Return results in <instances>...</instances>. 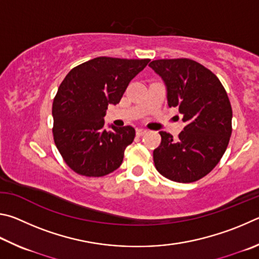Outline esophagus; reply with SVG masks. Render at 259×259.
I'll return each mask as SVG.
<instances>
[{"instance_id":"34e87169","label":"esophagus","mask_w":259,"mask_h":259,"mask_svg":"<svg viewBox=\"0 0 259 259\" xmlns=\"http://www.w3.org/2000/svg\"><path fill=\"white\" fill-rule=\"evenodd\" d=\"M147 133V130L144 128H138L137 130V135H139V137H142V135H144Z\"/></svg>"}]
</instances>
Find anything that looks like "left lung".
Segmentation results:
<instances>
[{
  "instance_id": "obj_1",
  "label": "left lung",
  "mask_w": 259,
  "mask_h": 259,
  "mask_svg": "<svg viewBox=\"0 0 259 259\" xmlns=\"http://www.w3.org/2000/svg\"><path fill=\"white\" fill-rule=\"evenodd\" d=\"M149 66L164 79L168 106L179 108L185 124L176 140L159 132L156 169L174 182H196L215 168L228 148L232 133L228 93L214 72L191 59H159Z\"/></svg>"
}]
</instances>
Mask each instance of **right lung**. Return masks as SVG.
Here are the masks:
<instances>
[{
  "mask_svg": "<svg viewBox=\"0 0 259 259\" xmlns=\"http://www.w3.org/2000/svg\"><path fill=\"white\" fill-rule=\"evenodd\" d=\"M150 59L99 57L68 72L53 99V140L75 173L100 178L121 165L133 142L132 126L103 128L106 109L119 103L130 81Z\"/></svg>",
  "mask_w": 259,
  "mask_h": 259,
  "instance_id": "1",
  "label": "right lung"
}]
</instances>
